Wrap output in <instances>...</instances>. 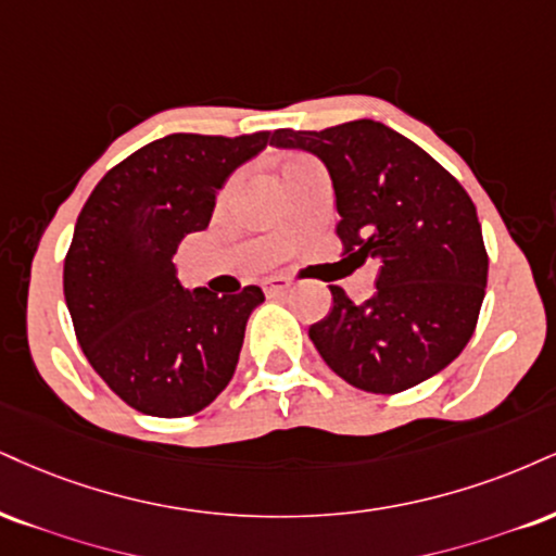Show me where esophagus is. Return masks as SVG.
I'll return each instance as SVG.
<instances>
[{
  "label": "esophagus",
  "instance_id": "1",
  "mask_svg": "<svg viewBox=\"0 0 556 556\" xmlns=\"http://www.w3.org/2000/svg\"><path fill=\"white\" fill-rule=\"evenodd\" d=\"M264 290L269 292V295H277V292L290 290V279H287V277H266L264 279Z\"/></svg>",
  "mask_w": 556,
  "mask_h": 556
}]
</instances>
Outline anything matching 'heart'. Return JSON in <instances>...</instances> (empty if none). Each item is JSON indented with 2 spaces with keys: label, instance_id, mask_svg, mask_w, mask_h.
<instances>
[{
  "label": "heart",
  "instance_id": "b5f03b06",
  "mask_svg": "<svg viewBox=\"0 0 556 556\" xmlns=\"http://www.w3.org/2000/svg\"><path fill=\"white\" fill-rule=\"evenodd\" d=\"M290 160H298V157H290ZM290 160H285V163H290Z\"/></svg>",
  "mask_w": 556,
  "mask_h": 556
}]
</instances>
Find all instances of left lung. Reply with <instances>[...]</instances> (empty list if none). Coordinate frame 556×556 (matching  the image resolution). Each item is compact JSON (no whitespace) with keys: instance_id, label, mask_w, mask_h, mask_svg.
I'll use <instances>...</instances> for the list:
<instances>
[{"instance_id":"obj_1","label":"left lung","mask_w":556,"mask_h":556,"mask_svg":"<svg viewBox=\"0 0 556 556\" xmlns=\"http://www.w3.org/2000/svg\"><path fill=\"white\" fill-rule=\"evenodd\" d=\"M271 144L326 165L346 258L380 261L365 303L331 285L329 316L307 331L324 363L370 393H399L438 376L477 329L490 269L464 186L422 147L372 118L324 131L279 129Z\"/></svg>"}]
</instances>
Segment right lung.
I'll return each mask as SVG.
<instances>
[{
    "instance_id": "obj_1",
    "label": "right lung",
    "mask_w": 556,
    "mask_h": 556,
    "mask_svg": "<svg viewBox=\"0 0 556 556\" xmlns=\"http://www.w3.org/2000/svg\"><path fill=\"white\" fill-rule=\"evenodd\" d=\"M271 134H168L109 170L79 212L64 298L87 363L150 417H189L236 372L261 287L238 295L186 290L178 243L210 225L214 199Z\"/></svg>"
}]
</instances>
